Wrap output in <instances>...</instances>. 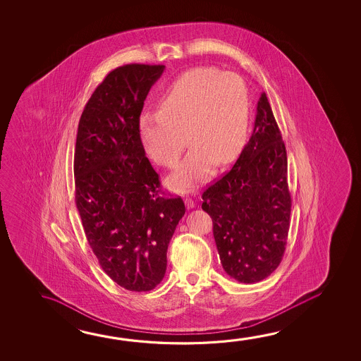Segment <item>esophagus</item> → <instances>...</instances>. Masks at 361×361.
I'll list each match as a JSON object with an SVG mask.
<instances>
[{"label":"esophagus","mask_w":361,"mask_h":361,"mask_svg":"<svg viewBox=\"0 0 361 361\" xmlns=\"http://www.w3.org/2000/svg\"><path fill=\"white\" fill-rule=\"evenodd\" d=\"M185 205H186V208L192 209L195 207V202L191 199V197H186L185 199Z\"/></svg>","instance_id":"esophagus-1"}]
</instances>
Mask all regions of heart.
<instances>
[{
	"mask_svg": "<svg viewBox=\"0 0 361 361\" xmlns=\"http://www.w3.org/2000/svg\"><path fill=\"white\" fill-rule=\"evenodd\" d=\"M250 97L246 83L233 72L196 67L172 83L159 110L140 118L142 143L159 165H178L186 138L191 147L169 183L189 191L209 178L215 164L227 165L246 140Z\"/></svg>",
	"mask_w": 361,
	"mask_h": 361,
	"instance_id": "heart-1",
	"label": "heart"
}]
</instances>
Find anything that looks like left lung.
Returning a JSON list of instances; mask_svg holds the SVG:
<instances>
[{
    "mask_svg": "<svg viewBox=\"0 0 361 361\" xmlns=\"http://www.w3.org/2000/svg\"><path fill=\"white\" fill-rule=\"evenodd\" d=\"M202 197L224 271L245 284L271 275L284 256L291 196L284 140L265 92L240 157Z\"/></svg>",
    "mask_w": 361,
    "mask_h": 361,
    "instance_id": "8db88e82",
    "label": "left lung"
}]
</instances>
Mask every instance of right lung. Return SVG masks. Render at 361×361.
<instances>
[{
	"label": "right lung",
	"instance_id": "obj_1",
	"mask_svg": "<svg viewBox=\"0 0 361 361\" xmlns=\"http://www.w3.org/2000/svg\"><path fill=\"white\" fill-rule=\"evenodd\" d=\"M164 70L132 63L111 71L77 130L73 171L83 231L104 272L130 291L162 281L167 247L185 214L183 199L161 190L140 140V113Z\"/></svg>",
	"mask_w": 361,
	"mask_h": 361
}]
</instances>
